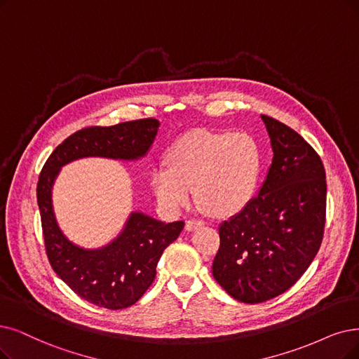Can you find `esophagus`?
Returning a JSON list of instances; mask_svg holds the SVG:
<instances>
[{"mask_svg": "<svg viewBox=\"0 0 359 359\" xmlns=\"http://www.w3.org/2000/svg\"><path fill=\"white\" fill-rule=\"evenodd\" d=\"M203 225H205V222L200 219H189L187 222H185V229H187V231H193V229H196L198 226H203Z\"/></svg>", "mask_w": 359, "mask_h": 359, "instance_id": "obj_1", "label": "esophagus"}]
</instances>
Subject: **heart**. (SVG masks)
Wrapping results in <instances>:
<instances>
[{"label": "heart", "instance_id": "heart-1", "mask_svg": "<svg viewBox=\"0 0 359 359\" xmlns=\"http://www.w3.org/2000/svg\"><path fill=\"white\" fill-rule=\"evenodd\" d=\"M168 163L151 175L153 191L168 212L197 202L213 215H229L245 208L255 194L262 156L248 133L193 131L175 141Z\"/></svg>", "mask_w": 359, "mask_h": 359}]
</instances>
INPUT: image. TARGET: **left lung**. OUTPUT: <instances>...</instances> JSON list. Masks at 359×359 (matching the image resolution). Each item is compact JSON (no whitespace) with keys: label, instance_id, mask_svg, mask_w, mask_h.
<instances>
[{"label":"left lung","instance_id":"obj_1","mask_svg":"<svg viewBox=\"0 0 359 359\" xmlns=\"http://www.w3.org/2000/svg\"><path fill=\"white\" fill-rule=\"evenodd\" d=\"M272 162L257 196L219 225L212 274L245 304L276 297L304 276L325 224V172L320 156L287 125L264 116Z\"/></svg>","mask_w":359,"mask_h":359}]
</instances>
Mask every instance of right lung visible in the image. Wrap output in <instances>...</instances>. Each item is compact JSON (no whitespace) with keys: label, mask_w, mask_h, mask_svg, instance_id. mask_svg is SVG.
I'll list each match as a JSON object with an SVG mask.
<instances>
[{"label":"right lung","mask_w":359,"mask_h":359,"mask_svg":"<svg viewBox=\"0 0 359 359\" xmlns=\"http://www.w3.org/2000/svg\"><path fill=\"white\" fill-rule=\"evenodd\" d=\"M159 126V121L149 118L85 128L57 146L41 170L36 200L48 261L72 290L97 306L116 311L134 305L151 285L157 262L178 238L184 222L165 224L135 210L107 245L85 249L70 241L57 222L54 182L65 165L85 157L123 162L142 159L150 151Z\"/></svg>","instance_id":"right-lung-1"}]
</instances>
